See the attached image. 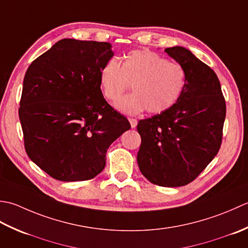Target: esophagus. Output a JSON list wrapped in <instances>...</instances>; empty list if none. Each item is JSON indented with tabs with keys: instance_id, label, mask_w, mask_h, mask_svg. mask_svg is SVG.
<instances>
[{
	"instance_id": "esophagus-1",
	"label": "esophagus",
	"mask_w": 248,
	"mask_h": 248,
	"mask_svg": "<svg viewBox=\"0 0 248 248\" xmlns=\"http://www.w3.org/2000/svg\"><path fill=\"white\" fill-rule=\"evenodd\" d=\"M128 120H129V123H130V126H131V127L135 128L136 126H137V123H138V122H137V120L134 119V118H129Z\"/></svg>"
}]
</instances>
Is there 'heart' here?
Instances as JSON below:
<instances>
[{
  "label": "heart",
  "instance_id": "heart-1",
  "mask_svg": "<svg viewBox=\"0 0 248 248\" xmlns=\"http://www.w3.org/2000/svg\"><path fill=\"white\" fill-rule=\"evenodd\" d=\"M186 82L184 67L167 61L151 50H133L119 62L110 59L99 72L105 97L117 100L133 85L135 93L117 103L125 113L137 114L146 109L158 114L170 109L180 98Z\"/></svg>",
  "mask_w": 248,
  "mask_h": 248
}]
</instances>
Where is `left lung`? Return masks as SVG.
<instances>
[{
    "mask_svg": "<svg viewBox=\"0 0 248 248\" xmlns=\"http://www.w3.org/2000/svg\"><path fill=\"white\" fill-rule=\"evenodd\" d=\"M165 51L184 67L185 87L170 109L139 121L137 161L151 183L179 187L193 182L218 153L226 102L213 69L183 47Z\"/></svg>",
    "mask_w": 248,
    "mask_h": 248,
    "instance_id": "8db88e82",
    "label": "left lung"
}]
</instances>
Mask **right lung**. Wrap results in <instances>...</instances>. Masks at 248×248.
<instances>
[{"label": "right lung", "instance_id": "right-lung-1", "mask_svg": "<svg viewBox=\"0 0 248 248\" xmlns=\"http://www.w3.org/2000/svg\"><path fill=\"white\" fill-rule=\"evenodd\" d=\"M112 57L109 43L64 38L25 73L19 108L24 148L55 180L95 178L110 144L130 128L100 90V68Z\"/></svg>", "mask_w": 248, "mask_h": 248}]
</instances>
